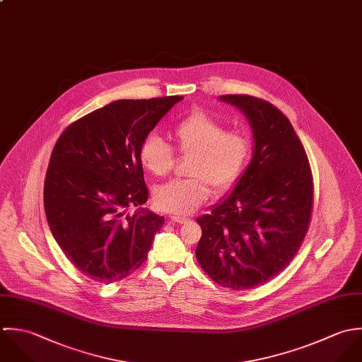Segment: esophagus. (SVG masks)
Wrapping results in <instances>:
<instances>
[{"instance_id": "1", "label": "esophagus", "mask_w": 362, "mask_h": 362, "mask_svg": "<svg viewBox=\"0 0 362 362\" xmlns=\"http://www.w3.org/2000/svg\"><path fill=\"white\" fill-rule=\"evenodd\" d=\"M170 219H172L173 222H176V223H187V222L192 221V218L183 217V216H172Z\"/></svg>"}]
</instances>
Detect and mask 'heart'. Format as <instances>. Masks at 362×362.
Returning <instances> with one entry per match:
<instances>
[{"instance_id": "b5f03b06", "label": "heart", "mask_w": 362, "mask_h": 362, "mask_svg": "<svg viewBox=\"0 0 362 362\" xmlns=\"http://www.w3.org/2000/svg\"><path fill=\"white\" fill-rule=\"evenodd\" d=\"M175 149L190 156L183 180L156 187L155 206L165 213L186 216L194 213L211 194L232 189L240 179L252 152L249 136L225 126L204 110H196L182 119L172 130ZM139 158L153 176H166L172 170L173 148L156 134H148L139 148Z\"/></svg>"}]
</instances>
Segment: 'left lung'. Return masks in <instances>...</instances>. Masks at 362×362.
Here are the masks:
<instances>
[{
	"instance_id": "1",
	"label": "left lung",
	"mask_w": 362,
	"mask_h": 362,
	"mask_svg": "<svg viewBox=\"0 0 362 362\" xmlns=\"http://www.w3.org/2000/svg\"><path fill=\"white\" fill-rule=\"evenodd\" d=\"M253 130V158L230 196L197 218L200 267L214 283L253 289L281 273L298 253L313 207V177L288 117L250 95H222Z\"/></svg>"
}]
</instances>
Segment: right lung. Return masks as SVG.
<instances>
[{"label":"right lung","instance_id":"obj_1","mask_svg":"<svg viewBox=\"0 0 362 362\" xmlns=\"http://www.w3.org/2000/svg\"><path fill=\"white\" fill-rule=\"evenodd\" d=\"M182 99L115 100L71 123L53 148L47 222L67 259L96 283L120 281L141 267L165 222L151 211H126L148 199L140 144Z\"/></svg>","mask_w":362,"mask_h":362}]
</instances>
